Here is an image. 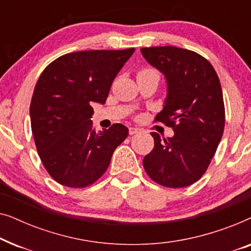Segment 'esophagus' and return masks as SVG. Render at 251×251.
Masks as SVG:
<instances>
[{
	"label": "esophagus",
	"instance_id": "esophagus-1",
	"mask_svg": "<svg viewBox=\"0 0 251 251\" xmlns=\"http://www.w3.org/2000/svg\"><path fill=\"white\" fill-rule=\"evenodd\" d=\"M139 132V129L138 128H133V126H131V128H129V133L130 135H135V133H138Z\"/></svg>",
	"mask_w": 251,
	"mask_h": 251
}]
</instances>
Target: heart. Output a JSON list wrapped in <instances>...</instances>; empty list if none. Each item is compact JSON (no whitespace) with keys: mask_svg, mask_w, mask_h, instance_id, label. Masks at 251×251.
<instances>
[{"mask_svg":"<svg viewBox=\"0 0 251 251\" xmlns=\"http://www.w3.org/2000/svg\"><path fill=\"white\" fill-rule=\"evenodd\" d=\"M147 73H151V74H156V75H159L156 73V71H154V70H151V68H146V70H142L139 72L138 74H147Z\"/></svg>","mask_w":251,"mask_h":251,"instance_id":"b5f03b06","label":"heart"}]
</instances>
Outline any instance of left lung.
I'll list each match as a JSON object with an SVG mask.
<instances>
[{
    "mask_svg": "<svg viewBox=\"0 0 251 251\" xmlns=\"http://www.w3.org/2000/svg\"><path fill=\"white\" fill-rule=\"evenodd\" d=\"M140 51L167 82L163 109L155 121L175 132L164 139L151 132L154 149L144 157V169L162 186H188L205 173L224 132L221 82L212 65L194 51L170 46Z\"/></svg>",
    "mask_w": 251,
    "mask_h": 251,
    "instance_id": "1",
    "label": "left lung"
}]
</instances>
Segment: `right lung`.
Instances as JSON below:
<instances>
[{
    "instance_id": "add662e5",
    "label": "right lung",
    "mask_w": 251,
    "mask_h": 251,
    "mask_svg": "<svg viewBox=\"0 0 251 251\" xmlns=\"http://www.w3.org/2000/svg\"><path fill=\"white\" fill-rule=\"evenodd\" d=\"M135 48L64 54L42 72L29 107L37 153L57 183L80 188L94 184L128 137L121 123L96 132L92 104H105L114 78Z\"/></svg>"
}]
</instances>
